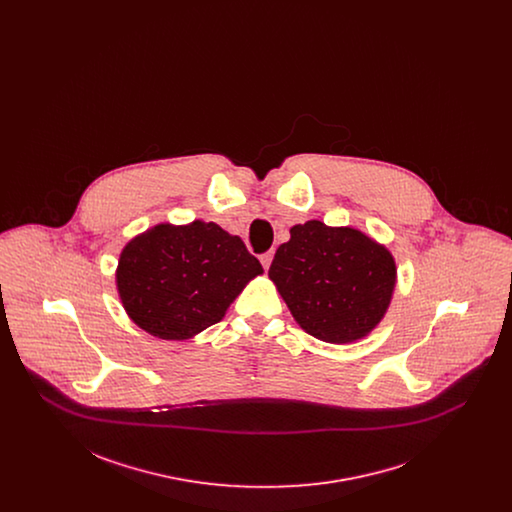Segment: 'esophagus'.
Here are the masks:
<instances>
[{
	"instance_id": "1",
	"label": "esophagus",
	"mask_w": 512,
	"mask_h": 512,
	"mask_svg": "<svg viewBox=\"0 0 512 512\" xmlns=\"http://www.w3.org/2000/svg\"><path fill=\"white\" fill-rule=\"evenodd\" d=\"M272 257H274V253L272 251H267V253H263L259 259H261V265L265 267V270H268L270 267V263H272Z\"/></svg>"
}]
</instances>
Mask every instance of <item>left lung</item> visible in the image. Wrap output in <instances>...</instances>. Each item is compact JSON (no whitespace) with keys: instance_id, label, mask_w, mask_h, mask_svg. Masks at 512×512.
I'll list each match as a JSON object with an SVG mask.
<instances>
[{"instance_id":"left-lung-1","label":"left lung","mask_w":512,"mask_h":512,"mask_svg":"<svg viewBox=\"0 0 512 512\" xmlns=\"http://www.w3.org/2000/svg\"><path fill=\"white\" fill-rule=\"evenodd\" d=\"M268 278L307 334L341 345L363 340L382 322L397 267L390 249L359 228L307 220L290 228Z\"/></svg>"}]
</instances>
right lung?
Here are the masks:
<instances>
[{"mask_svg": "<svg viewBox=\"0 0 512 512\" xmlns=\"http://www.w3.org/2000/svg\"><path fill=\"white\" fill-rule=\"evenodd\" d=\"M263 274L240 236L217 222H161L122 247L115 272L128 318L159 340H190L220 322Z\"/></svg>", "mask_w": 512, "mask_h": 512, "instance_id": "right-lung-1", "label": "right lung"}]
</instances>
